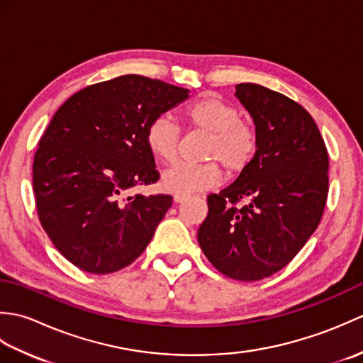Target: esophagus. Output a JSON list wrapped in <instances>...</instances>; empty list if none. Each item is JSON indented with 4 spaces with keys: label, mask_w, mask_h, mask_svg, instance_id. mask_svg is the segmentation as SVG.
<instances>
[{
    "label": "esophagus",
    "mask_w": 363,
    "mask_h": 363,
    "mask_svg": "<svg viewBox=\"0 0 363 363\" xmlns=\"http://www.w3.org/2000/svg\"><path fill=\"white\" fill-rule=\"evenodd\" d=\"M189 196L187 195H173V199H174V203H182L184 199H187Z\"/></svg>",
    "instance_id": "esophagus-1"
}]
</instances>
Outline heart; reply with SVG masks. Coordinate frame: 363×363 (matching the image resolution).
<instances>
[{
	"label": "heart",
	"instance_id": "1",
	"mask_svg": "<svg viewBox=\"0 0 363 363\" xmlns=\"http://www.w3.org/2000/svg\"><path fill=\"white\" fill-rule=\"evenodd\" d=\"M182 115L190 128L209 134L203 152L206 160L220 162L229 174L240 173L250 165L257 150V133L250 123L242 120L235 106L215 95H204L190 103ZM145 140L154 157L169 164L179 150V128L167 115H159L150 121ZM217 162L201 165L177 164L162 174V187L174 195H191L212 189L221 177Z\"/></svg>",
	"mask_w": 363,
	"mask_h": 363
}]
</instances>
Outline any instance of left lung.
Wrapping results in <instances>:
<instances>
[{
	"label": "left lung",
	"mask_w": 363,
	"mask_h": 363,
	"mask_svg": "<svg viewBox=\"0 0 363 363\" xmlns=\"http://www.w3.org/2000/svg\"><path fill=\"white\" fill-rule=\"evenodd\" d=\"M235 96L252 117L257 151L229 187L207 196L198 242L220 273L251 282L282 269L320 225L329 157L303 106L251 82L237 84Z\"/></svg>",
	"instance_id": "1"
}]
</instances>
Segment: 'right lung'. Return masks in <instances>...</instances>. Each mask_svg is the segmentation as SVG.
I'll return each mask as SVG.
<instances>
[{
  "label": "right lung",
  "instance_id": "add662e5",
  "mask_svg": "<svg viewBox=\"0 0 363 363\" xmlns=\"http://www.w3.org/2000/svg\"><path fill=\"white\" fill-rule=\"evenodd\" d=\"M189 90L125 74L76 91L54 113L34 156L38 220L62 256L107 274L133 264L172 207L169 195H129L157 182L150 121Z\"/></svg>",
  "mask_w": 363,
  "mask_h": 363
}]
</instances>
